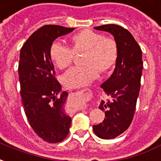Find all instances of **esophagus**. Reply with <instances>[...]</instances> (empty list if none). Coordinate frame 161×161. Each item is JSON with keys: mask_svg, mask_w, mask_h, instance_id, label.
Returning <instances> with one entry per match:
<instances>
[{"mask_svg": "<svg viewBox=\"0 0 161 161\" xmlns=\"http://www.w3.org/2000/svg\"><path fill=\"white\" fill-rule=\"evenodd\" d=\"M78 106H79V107H80L81 108H85V106H83V105H80V104H79V105H78Z\"/></svg>", "mask_w": 161, "mask_h": 161, "instance_id": "obj_1", "label": "esophagus"}]
</instances>
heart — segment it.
Wrapping results in <instances>:
<instances>
[{"instance_id":"heart-1","label":"heart","mask_w":161,"mask_h":161,"mask_svg":"<svg viewBox=\"0 0 161 161\" xmlns=\"http://www.w3.org/2000/svg\"><path fill=\"white\" fill-rule=\"evenodd\" d=\"M68 45L53 42L49 48V57L59 69L71 65L74 54L83 53L81 67L72 68L64 74L63 84L69 88L84 87L99 73H105L114 67L118 58V45L114 39L91 30H83L71 36Z\"/></svg>"}]
</instances>
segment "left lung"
Wrapping results in <instances>:
<instances>
[{
	"mask_svg": "<svg viewBox=\"0 0 161 161\" xmlns=\"http://www.w3.org/2000/svg\"><path fill=\"white\" fill-rule=\"evenodd\" d=\"M94 29L112 34L118 45L114 73L101 85L112 101H101L98 108L104 112L105 118L103 122L93 126L98 137L110 140L125 132L132 122L140 89L142 52L132 34L122 26L108 24Z\"/></svg>",
	"mask_w": 161,
	"mask_h": 161,
	"instance_id": "left-lung-1",
	"label": "left lung"
}]
</instances>
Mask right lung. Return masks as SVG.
I'll return each instance as SVG.
<instances>
[{
	"instance_id": "1",
	"label": "right lung",
	"mask_w": 161,
	"mask_h": 161,
	"mask_svg": "<svg viewBox=\"0 0 161 161\" xmlns=\"http://www.w3.org/2000/svg\"><path fill=\"white\" fill-rule=\"evenodd\" d=\"M73 30L45 25L31 34L20 52L18 74L24 111L32 130L48 143L63 141L72 120L65 110L68 93L62 92L55 78L49 48L56 38Z\"/></svg>"
}]
</instances>
